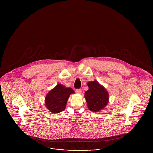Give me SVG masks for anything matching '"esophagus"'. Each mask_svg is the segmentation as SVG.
I'll use <instances>...</instances> for the list:
<instances>
[{
    "mask_svg": "<svg viewBox=\"0 0 153 153\" xmlns=\"http://www.w3.org/2000/svg\"><path fill=\"white\" fill-rule=\"evenodd\" d=\"M76 93H78V94H81L82 90L81 89H77L76 90Z\"/></svg>",
    "mask_w": 153,
    "mask_h": 153,
    "instance_id": "34e87169",
    "label": "esophagus"
}]
</instances>
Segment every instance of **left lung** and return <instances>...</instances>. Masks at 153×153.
Returning <instances> with one entry per match:
<instances>
[{"label": "left lung", "instance_id": "1", "mask_svg": "<svg viewBox=\"0 0 153 153\" xmlns=\"http://www.w3.org/2000/svg\"><path fill=\"white\" fill-rule=\"evenodd\" d=\"M87 85L88 90L85 93V98L88 109L94 112L102 111L109 102V93L96 80L89 81Z\"/></svg>", "mask_w": 153, "mask_h": 153}]
</instances>
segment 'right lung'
<instances>
[{
    "instance_id": "right-lung-1",
    "label": "right lung",
    "mask_w": 153,
    "mask_h": 153,
    "mask_svg": "<svg viewBox=\"0 0 153 153\" xmlns=\"http://www.w3.org/2000/svg\"><path fill=\"white\" fill-rule=\"evenodd\" d=\"M74 94V90L66 88L62 84H58L49 91L45 98V104L49 111L58 113L64 111L70 95Z\"/></svg>"
}]
</instances>
